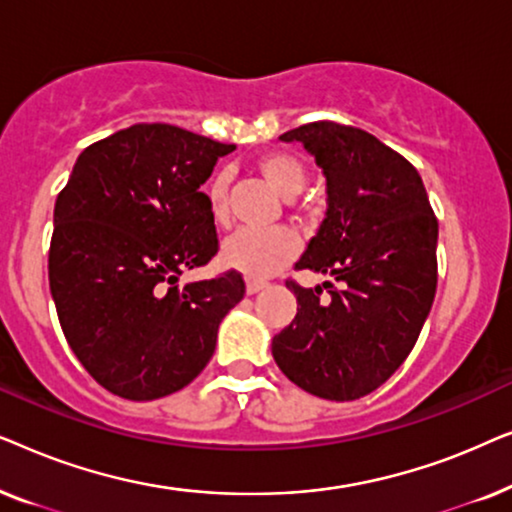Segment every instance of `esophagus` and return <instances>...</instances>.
Returning a JSON list of instances; mask_svg holds the SVG:
<instances>
[{
	"instance_id": "1",
	"label": "esophagus",
	"mask_w": 512,
	"mask_h": 512,
	"mask_svg": "<svg viewBox=\"0 0 512 512\" xmlns=\"http://www.w3.org/2000/svg\"><path fill=\"white\" fill-rule=\"evenodd\" d=\"M265 286H268V282H263V279H247V293H249V296H254V293L263 291Z\"/></svg>"
}]
</instances>
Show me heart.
I'll list each match as a JSON object with an SVG mask.
<instances>
[{
  "instance_id": "heart-1",
  "label": "heart",
  "mask_w": 512,
  "mask_h": 512,
  "mask_svg": "<svg viewBox=\"0 0 512 512\" xmlns=\"http://www.w3.org/2000/svg\"><path fill=\"white\" fill-rule=\"evenodd\" d=\"M256 170L286 200L303 193L307 167L289 151H270L256 160ZM205 200L214 221L228 216V177L216 172L205 184ZM298 254V240L289 228L240 230L223 244V263L251 279H265L286 268Z\"/></svg>"
}]
</instances>
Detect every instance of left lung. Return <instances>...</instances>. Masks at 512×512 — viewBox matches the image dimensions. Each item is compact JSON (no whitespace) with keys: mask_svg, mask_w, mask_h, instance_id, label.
<instances>
[{"mask_svg":"<svg viewBox=\"0 0 512 512\" xmlns=\"http://www.w3.org/2000/svg\"><path fill=\"white\" fill-rule=\"evenodd\" d=\"M326 174L328 212L296 270L333 275L303 289L298 312L272 338L293 384L328 401H356L396 373L429 317L438 282V219L410 160L370 132L314 121L284 132Z\"/></svg>","mask_w":512,"mask_h":512,"instance_id":"left-lung-1","label":"left lung"}]
</instances>
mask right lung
<instances>
[{
  "label": "right lung",
  "instance_id": "1",
  "mask_svg": "<svg viewBox=\"0 0 512 512\" xmlns=\"http://www.w3.org/2000/svg\"><path fill=\"white\" fill-rule=\"evenodd\" d=\"M230 151L177 125L137 123L83 149L55 200V310L76 359L111 394L153 401L191 384L244 296L237 270L177 284L219 251L200 186Z\"/></svg>",
  "mask_w": 512,
  "mask_h": 512
}]
</instances>
